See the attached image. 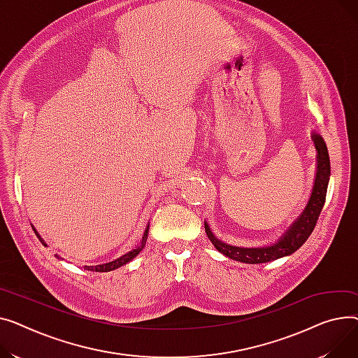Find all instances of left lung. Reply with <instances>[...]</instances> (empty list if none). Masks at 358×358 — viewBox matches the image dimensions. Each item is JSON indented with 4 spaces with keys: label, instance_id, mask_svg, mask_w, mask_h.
Listing matches in <instances>:
<instances>
[{
    "label": "left lung",
    "instance_id": "1",
    "mask_svg": "<svg viewBox=\"0 0 358 358\" xmlns=\"http://www.w3.org/2000/svg\"><path fill=\"white\" fill-rule=\"evenodd\" d=\"M312 140L315 143V149L318 152V171H317V176H315L312 195L301 217L289 227V229L276 243H273L267 247H255V248L236 247V245L222 243L213 234L211 228H209L208 224L205 222V233L220 253L241 263L257 264V263L273 262L285 256H290L292 253H295L301 245H303V243L312 234L315 225H317V221L324 208L328 180L331 175L329 156H328V149L324 138L317 133H312Z\"/></svg>",
    "mask_w": 358,
    "mask_h": 358
}]
</instances>
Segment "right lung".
Wrapping results in <instances>:
<instances>
[{"label":"right lung","mask_w":358,"mask_h":358,"mask_svg":"<svg viewBox=\"0 0 358 358\" xmlns=\"http://www.w3.org/2000/svg\"><path fill=\"white\" fill-rule=\"evenodd\" d=\"M34 229V228H33ZM34 233H36V236H37V238L40 240V243L43 244V245H46V243H45V240H41V237L38 236V233L37 231L34 229ZM147 234H149V227L145 228V231H144V236H143V240H141V244H138L136 248H133L131 251H129L127 255H124V256H121V257H118L117 260H114V262H110V263H105V264H98V266H85L83 268L85 270H90V271H111V270H115V268H118V267H121V266H124V264H127L129 262H131L140 251L144 248V244H145V241H147Z\"/></svg>","instance_id":"obj_1"}]
</instances>
